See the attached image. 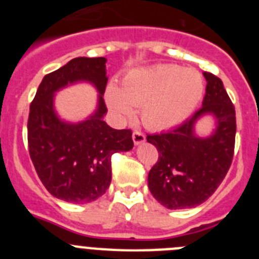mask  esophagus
<instances>
[{
  "instance_id": "obj_1",
  "label": "esophagus",
  "mask_w": 259,
  "mask_h": 259,
  "mask_svg": "<svg viewBox=\"0 0 259 259\" xmlns=\"http://www.w3.org/2000/svg\"><path fill=\"white\" fill-rule=\"evenodd\" d=\"M132 140H134L135 145H140V144H143L145 141V135L140 131H135L132 134Z\"/></svg>"
}]
</instances>
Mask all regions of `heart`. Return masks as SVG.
Listing matches in <instances>:
<instances>
[{"label": "heart", "instance_id": "heart-1", "mask_svg": "<svg viewBox=\"0 0 259 259\" xmlns=\"http://www.w3.org/2000/svg\"><path fill=\"white\" fill-rule=\"evenodd\" d=\"M205 83L198 71L176 65H155L130 71L120 87L110 83L105 92L109 109L125 120L140 106L150 130H168L191 116L202 100Z\"/></svg>", "mask_w": 259, "mask_h": 259}]
</instances>
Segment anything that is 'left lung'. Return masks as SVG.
I'll use <instances>...</instances> for the list:
<instances>
[{"instance_id": "obj_1", "label": "left lung", "mask_w": 259, "mask_h": 259, "mask_svg": "<svg viewBox=\"0 0 259 259\" xmlns=\"http://www.w3.org/2000/svg\"><path fill=\"white\" fill-rule=\"evenodd\" d=\"M206 95L202 107L182 125L166 134L148 135L159 157L148 175L153 197L171 210L201 205L217 191L232 162L236 135V114L218 76L203 72ZM211 115L213 134L200 138L194 132L197 120Z\"/></svg>"}]
</instances>
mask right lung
<instances>
[{
  "label": "right lung",
  "instance_id": "1",
  "mask_svg": "<svg viewBox=\"0 0 259 259\" xmlns=\"http://www.w3.org/2000/svg\"><path fill=\"white\" fill-rule=\"evenodd\" d=\"M80 81L98 89V109L79 123L62 121L54 109L55 93ZM106 84V58L79 57L45 75L31 102L29 155L45 188L59 200L87 203L101 197L111 182V155L134 148L131 130H114L104 120Z\"/></svg>",
  "mask_w": 259,
  "mask_h": 259
}]
</instances>
